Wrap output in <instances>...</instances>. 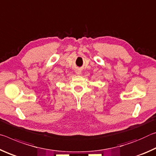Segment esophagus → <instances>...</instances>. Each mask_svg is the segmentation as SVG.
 <instances>
[{
    "label": "esophagus",
    "instance_id": "obj_1",
    "mask_svg": "<svg viewBox=\"0 0 156 156\" xmlns=\"http://www.w3.org/2000/svg\"><path fill=\"white\" fill-rule=\"evenodd\" d=\"M75 73H76V75H81V70H76Z\"/></svg>",
    "mask_w": 156,
    "mask_h": 156
}]
</instances>
